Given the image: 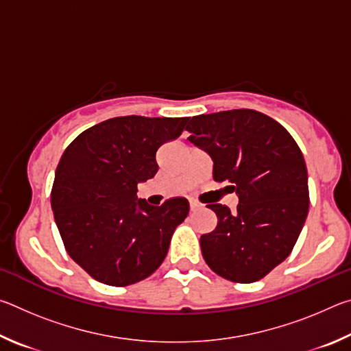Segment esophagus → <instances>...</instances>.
Listing matches in <instances>:
<instances>
[{
  "label": "esophagus",
  "instance_id": "obj_1",
  "mask_svg": "<svg viewBox=\"0 0 351 351\" xmlns=\"http://www.w3.org/2000/svg\"><path fill=\"white\" fill-rule=\"evenodd\" d=\"M189 206H190V210H192V212H193V210H197L198 207H199V204L197 203V201H193V199H190V201H189Z\"/></svg>",
  "mask_w": 351,
  "mask_h": 351
}]
</instances>
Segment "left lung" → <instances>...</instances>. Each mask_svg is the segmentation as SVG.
<instances>
[{
	"label": "left lung",
	"instance_id": "8db88e82",
	"mask_svg": "<svg viewBox=\"0 0 351 351\" xmlns=\"http://www.w3.org/2000/svg\"><path fill=\"white\" fill-rule=\"evenodd\" d=\"M189 141L213 161V180L239 195L237 210L209 204L218 218L201 252L223 278L252 283L293 251L310 207L304 154L287 128L254 110L195 116Z\"/></svg>",
	"mask_w": 351,
	"mask_h": 351
}]
</instances>
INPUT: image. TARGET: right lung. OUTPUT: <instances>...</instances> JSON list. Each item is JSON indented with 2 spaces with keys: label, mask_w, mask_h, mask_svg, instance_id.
Instances as JSON below:
<instances>
[{
  "label": "right lung",
  "mask_w": 351,
  "mask_h": 351,
  "mask_svg": "<svg viewBox=\"0 0 351 351\" xmlns=\"http://www.w3.org/2000/svg\"><path fill=\"white\" fill-rule=\"evenodd\" d=\"M190 117H112L85 130L62 154L51 206L66 252L97 282L138 283L169 252L189 201L138 199V184L158 171L156 152Z\"/></svg>",
  "instance_id": "right-lung-1"
}]
</instances>
